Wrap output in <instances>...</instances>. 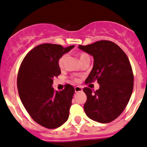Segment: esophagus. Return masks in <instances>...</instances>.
Segmentation results:
<instances>
[{"label": "esophagus", "instance_id": "obj_1", "mask_svg": "<svg viewBox=\"0 0 147 147\" xmlns=\"http://www.w3.org/2000/svg\"><path fill=\"white\" fill-rule=\"evenodd\" d=\"M75 92H82V89L81 87H79V86H76L75 87Z\"/></svg>", "mask_w": 147, "mask_h": 147}]
</instances>
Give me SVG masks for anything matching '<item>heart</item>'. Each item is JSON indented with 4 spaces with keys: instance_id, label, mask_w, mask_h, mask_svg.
<instances>
[{
    "instance_id": "b5f03b06",
    "label": "heart",
    "mask_w": 147,
    "mask_h": 147,
    "mask_svg": "<svg viewBox=\"0 0 147 147\" xmlns=\"http://www.w3.org/2000/svg\"><path fill=\"white\" fill-rule=\"evenodd\" d=\"M87 56L88 55H87L86 53H80L79 54V59H80V61L85 58V57H87ZM66 58H67V55H65V54L61 56L60 58H59L58 62H57V65H58V67L60 69L63 68ZM72 80H73V81L75 82H78L79 81V79L78 78H76V77H74V78H72Z\"/></svg>"
}]
</instances>
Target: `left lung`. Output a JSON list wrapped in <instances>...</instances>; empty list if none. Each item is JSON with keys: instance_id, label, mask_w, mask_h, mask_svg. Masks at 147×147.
I'll list each match as a JSON object with an SVG mask.
<instances>
[{"instance_id": "obj_1", "label": "left lung", "mask_w": 147, "mask_h": 147, "mask_svg": "<svg viewBox=\"0 0 147 147\" xmlns=\"http://www.w3.org/2000/svg\"><path fill=\"white\" fill-rule=\"evenodd\" d=\"M79 49L94 57V66L85 83L97 80L100 87L92 92L85 87L87 95L84 110L89 118L110 123L125 109L133 89V74L129 60L122 49L113 42L100 40Z\"/></svg>"}]
</instances>
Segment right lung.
Listing matches in <instances>:
<instances>
[{
  "instance_id": "right-lung-1",
  "label": "right lung",
  "mask_w": 147,
  "mask_h": 147,
  "mask_svg": "<svg viewBox=\"0 0 147 147\" xmlns=\"http://www.w3.org/2000/svg\"><path fill=\"white\" fill-rule=\"evenodd\" d=\"M74 46L43 44L34 47L21 62L17 77V87L23 105L34 121L53 129L68 119L75 92L69 84L62 91L52 87L53 78L61 74L59 58Z\"/></svg>"
}]
</instances>
